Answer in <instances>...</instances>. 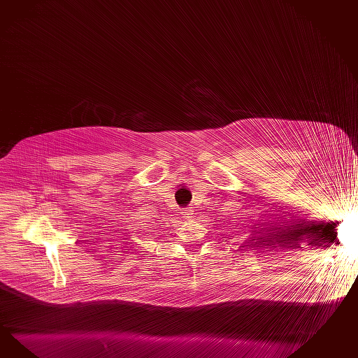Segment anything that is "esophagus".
Wrapping results in <instances>:
<instances>
[{
    "instance_id": "34e87169",
    "label": "esophagus",
    "mask_w": 358,
    "mask_h": 358,
    "mask_svg": "<svg viewBox=\"0 0 358 358\" xmlns=\"http://www.w3.org/2000/svg\"><path fill=\"white\" fill-rule=\"evenodd\" d=\"M192 208H185V209H183V217L184 218H187V220H189L191 217H192Z\"/></svg>"
}]
</instances>
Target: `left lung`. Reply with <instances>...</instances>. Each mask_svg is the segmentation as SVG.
<instances>
[{
	"mask_svg": "<svg viewBox=\"0 0 358 358\" xmlns=\"http://www.w3.org/2000/svg\"><path fill=\"white\" fill-rule=\"evenodd\" d=\"M257 240H258V238H257Z\"/></svg>",
	"mask_w": 358,
	"mask_h": 358,
	"instance_id": "8db88e82",
	"label": "left lung"
}]
</instances>
